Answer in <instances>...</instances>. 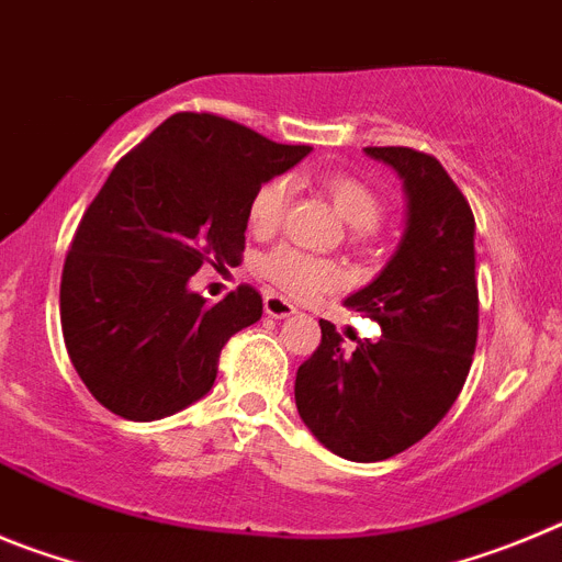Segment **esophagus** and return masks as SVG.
Masks as SVG:
<instances>
[{"mask_svg": "<svg viewBox=\"0 0 562 562\" xmlns=\"http://www.w3.org/2000/svg\"><path fill=\"white\" fill-rule=\"evenodd\" d=\"M262 307H266V313H269L271 318H285L296 313V307H293L285 296H280V293H266Z\"/></svg>", "mask_w": 562, "mask_h": 562, "instance_id": "obj_1", "label": "esophagus"}]
</instances>
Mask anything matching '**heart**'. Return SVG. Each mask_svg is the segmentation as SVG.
Instances as JSON below:
<instances>
[{"instance_id":"obj_1","label":"heart","mask_w":562,"mask_h":562,"mask_svg":"<svg viewBox=\"0 0 562 562\" xmlns=\"http://www.w3.org/2000/svg\"><path fill=\"white\" fill-rule=\"evenodd\" d=\"M318 190L352 229L372 232L383 221L386 206H383L381 193L361 176L327 173L318 179ZM288 195H291V187L285 179H271L257 190L249 204V229L255 235H269L282 224ZM257 271L262 280H269L277 291L288 293L293 300H313L318 293L336 291L344 282L336 262L313 257L293 246H277L269 255H262L257 260Z\"/></svg>"}]
</instances>
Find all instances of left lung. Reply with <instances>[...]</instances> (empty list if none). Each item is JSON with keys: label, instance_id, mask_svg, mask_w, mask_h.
<instances>
[{"label": "left lung", "instance_id": "obj_1", "mask_svg": "<svg viewBox=\"0 0 562 562\" xmlns=\"http://www.w3.org/2000/svg\"><path fill=\"white\" fill-rule=\"evenodd\" d=\"M403 179L406 232L386 269L347 296L381 336L344 350L330 322L296 369L293 397L313 437L350 462H381L426 437L464 386L479 336L473 210L431 154L367 148Z\"/></svg>", "mask_w": 562, "mask_h": 562}]
</instances>
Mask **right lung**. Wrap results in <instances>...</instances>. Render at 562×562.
I'll use <instances>...</instances> for the list:
<instances>
[{"mask_svg": "<svg viewBox=\"0 0 562 562\" xmlns=\"http://www.w3.org/2000/svg\"><path fill=\"white\" fill-rule=\"evenodd\" d=\"M307 154L179 111L114 165L60 274L64 344L100 406L150 423L210 392L224 344L262 316V296L240 285L210 305L187 282L204 262L240 260L255 193Z\"/></svg>", "mask_w": 562, "mask_h": 562, "instance_id": "right-lung-1", "label": "right lung"}]
</instances>
